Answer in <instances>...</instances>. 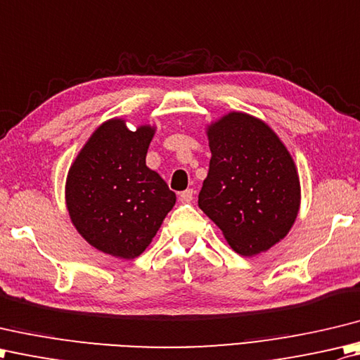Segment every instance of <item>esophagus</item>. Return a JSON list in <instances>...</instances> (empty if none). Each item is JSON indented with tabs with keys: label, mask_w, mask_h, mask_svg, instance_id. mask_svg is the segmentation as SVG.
<instances>
[{
	"label": "esophagus",
	"mask_w": 360,
	"mask_h": 360,
	"mask_svg": "<svg viewBox=\"0 0 360 360\" xmlns=\"http://www.w3.org/2000/svg\"><path fill=\"white\" fill-rule=\"evenodd\" d=\"M193 199H194V191L193 189H186V191H183V193L179 194V200L181 203H189Z\"/></svg>",
	"instance_id": "obj_1"
}]
</instances>
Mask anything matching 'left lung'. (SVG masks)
<instances>
[{"label":"left lung","instance_id":"1","mask_svg":"<svg viewBox=\"0 0 360 360\" xmlns=\"http://www.w3.org/2000/svg\"><path fill=\"white\" fill-rule=\"evenodd\" d=\"M211 160L199 207L236 253L269 250L292 229L300 180L289 150L266 122L231 112L207 130Z\"/></svg>","mask_w":360,"mask_h":360}]
</instances>
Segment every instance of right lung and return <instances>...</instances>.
<instances>
[{
  "label": "right lung",
  "mask_w": 360,
  "mask_h": 360,
  "mask_svg": "<svg viewBox=\"0 0 360 360\" xmlns=\"http://www.w3.org/2000/svg\"><path fill=\"white\" fill-rule=\"evenodd\" d=\"M155 129H127L124 120L99 126L71 165L65 197L76 230L98 250L134 259L175 205V194L146 166Z\"/></svg>",
  "instance_id": "add662e5"
}]
</instances>
